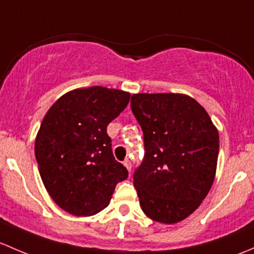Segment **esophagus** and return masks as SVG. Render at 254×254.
I'll list each match as a JSON object with an SVG mask.
<instances>
[{
  "label": "esophagus",
  "mask_w": 254,
  "mask_h": 254,
  "mask_svg": "<svg viewBox=\"0 0 254 254\" xmlns=\"http://www.w3.org/2000/svg\"><path fill=\"white\" fill-rule=\"evenodd\" d=\"M124 165L126 166V169L128 170V171H130V169H132V164H130V161L128 160V159H126V160L124 161Z\"/></svg>",
  "instance_id": "obj_1"
}]
</instances>
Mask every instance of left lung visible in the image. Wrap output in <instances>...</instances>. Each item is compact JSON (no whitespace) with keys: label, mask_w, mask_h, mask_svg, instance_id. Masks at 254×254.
<instances>
[{"label":"left lung","mask_w":254,"mask_h":254,"mask_svg":"<svg viewBox=\"0 0 254 254\" xmlns=\"http://www.w3.org/2000/svg\"><path fill=\"white\" fill-rule=\"evenodd\" d=\"M130 108L144 134V160L133 176L142 210L158 223H180L213 186L218 129L186 94H133Z\"/></svg>","instance_id":"1"}]
</instances>
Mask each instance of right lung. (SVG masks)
Here are the masks:
<instances>
[{"instance_id": "right-lung-1", "label": "right lung", "mask_w": 254, "mask_h": 254, "mask_svg": "<svg viewBox=\"0 0 254 254\" xmlns=\"http://www.w3.org/2000/svg\"><path fill=\"white\" fill-rule=\"evenodd\" d=\"M130 94L105 87L78 88L49 109L35 138V158L50 197L75 216L109 205L128 171L115 160L108 125L124 111Z\"/></svg>"}]
</instances>
